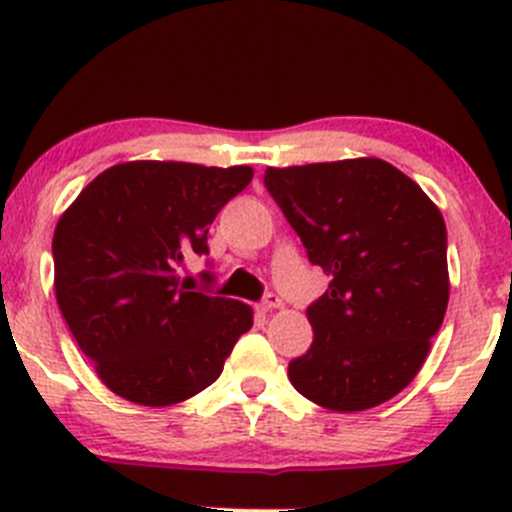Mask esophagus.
Segmentation results:
<instances>
[{
  "instance_id": "obj_1",
  "label": "esophagus",
  "mask_w": 512,
  "mask_h": 512,
  "mask_svg": "<svg viewBox=\"0 0 512 512\" xmlns=\"http://www.w3.org/2000/svg\"><path fill=\"white\" fill-rule=\"evenodd\" d=\"M280 307H282V299L272 292L260 302V312H275V309H280Z\"/></svg>"
}]
</instances>
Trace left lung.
Here are the masks:
<instances>
[{"label": "left lung", "mask_w": 512, "mask_h": 512, "mask_svg": "<svg viewBox=\"0 0 512 512\" xmlns=\"http://www.w3.org/2000/svg\"><path fill=\"white\" fill-rule=\"evenodd\" d=\"M265 185L312 265L332 275L307 307L314 342L289 381L322 409L366 411L414 381L448 307L446 223L381 158L267 168Z\"/></svg>", "instance_id": "left-lung-1"}]
</instances>
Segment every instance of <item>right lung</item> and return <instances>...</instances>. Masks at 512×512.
I'll return each instance as SVG.
<instances>
[{
  "mask_svg": "<svg viewBox=\"0 0 512 512\" xmlns=\"http://www.w3.org/2000/svg\"><path fill=\"white\" fill-rule=\"evenodd\" d=\"M250 165L128 160L103 170L54 230V289L79 349L121 399L173 406L223 374L252 307L193 292L178 267L250 185Z\"/></svg>",
  "mask_w": 512,
  "mask_h": 512,
  "instance_id": "1",
  "label": "right lung"
}]
</instances>
